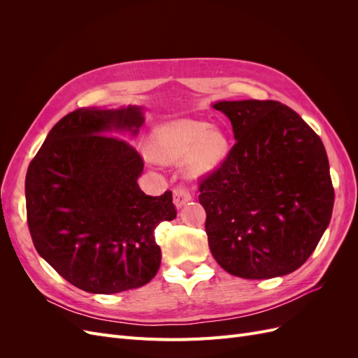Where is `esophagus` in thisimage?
<instances>
[{"label":"esophagus","instance_id":"obj_1","mask_svg":"<svg viewBox=\"0 0 358 358\" xmlns=\"http://www.w3.org/2000/svg\"><path fill=\"white\" fill-rule=\"evenodd\" d=\"M191 199H192L191 194L188 192V189L185 187H178V188H175V191H173V203H175L178 209H180L182 206L188 203Z\"/></svg>","mask_w":358,"mask_h":358}]
</instances>
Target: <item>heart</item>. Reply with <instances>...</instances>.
<instances>
[{
	"label": "heart",
	"mask_w": 358,
	"mask_h": 358,
	"mask_svg": "<svg viewBox=\"0 0 358 358\" xmlns=\"http://www.w3.org/2000/svg\"><path fill=\"white\" fill-rule=\"evenodd\" d=\"M149 150L157 161L178 162L185 158L191 176H204L221 166L229 138L218 127L196 119H176L158 125L149 140Z\"/></svg>",
	"instance_id": "b5f03b06"
}]
</instances>
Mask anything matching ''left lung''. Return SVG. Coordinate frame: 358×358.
Listing matches in <instances>:
<instances>
[{
    "mask_svg": "<svg viewBox=\"0 0 358 358\" xmlns=\"http://www.w3.org/2000/svg\"><path fill=\"white\" fill-rule=\"evenodd\" d=\"M236 145L200 183L206 233L225 272L270 279L297 270L329 227L334 189L326 149L288 106L218 101Z\"/></svg>",
    "mask_w": 358,
    "mask_h": 358,
    "instance_id": "left-lung-1",
    "label": "left lung"
}]
</instances>
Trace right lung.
I'll list each match as a JSON object with an SVG mask.
<instances>
[{"label": "right lung", "mask_w": 358, "mask_h": 358, "mask_svg": "<svg viewBox=\"0 0 358 358\" xmlns=\"http://www.w3.org/2000/svg\"><path fill=\"white\" fill-rule=\"evenodd\" d=\"M142 107H83L53 127L25 179L37 252L70 284L115 294L152 279L161 264L154 231L176 218L171 191L150 197L137 179L143 159L119 133L136 136Z\"/></svg>", "instance_id": "obj_1"}]
</instances>
